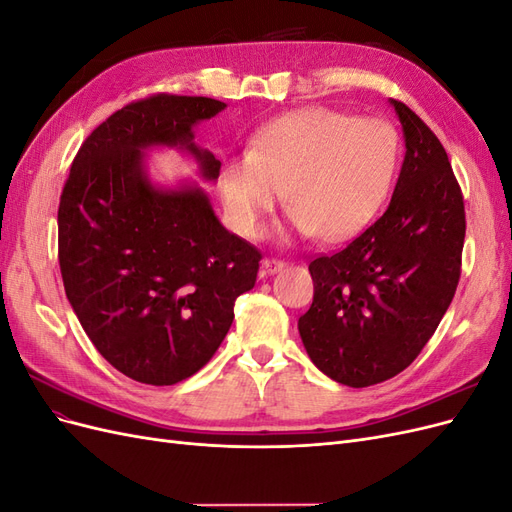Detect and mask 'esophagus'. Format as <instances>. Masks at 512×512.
I'll list each match as a JSON object with an SVG mask.
<instances>
[{
	"label": "esophagus",
	"instance_id": "obj_1",
	"mask_svg": "<svg viewBox=\"0 0 512 512\" xmlns=\"http://www.w3.org/2000/svg\"><path fill=\"white\" fill-rule=\"evenodd\" d=\"M286 267L284 260H277V258H265L262 260V275H273V273H280Z\"/></svg>",
	"mask_w": 512,
	"mask_h": 512
}]
</instances>
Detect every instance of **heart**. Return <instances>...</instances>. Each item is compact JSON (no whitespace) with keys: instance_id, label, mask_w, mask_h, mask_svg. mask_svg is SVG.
Returning a JSON list of instances; mask_svg holds the SVG:
<instances>
[{"instance_id":"b5f03b06","label":"heart","mask_w":512,"mask_h":512,"mask_svg":"<svg viewBox=\"0 0 512 512\" xmlns=\"http://www.w3.org/2000/svg\"><path fill=\"white\" fill-rule=\"evenodd\" d=\"M397 166L399 134L389 121L309 106L258 128L250 151L222 164L218 185L230 226L247 239L265 235L284 190L294 235L344 241L376 218Z\"/></svg>"}]
</instances>
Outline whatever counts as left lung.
<instances>
[{
    "instance_id": "8db88e82",
    "label": "left lung",
    "mask_w": 512,
    "mask_h": 512,
    "mask_svg": "<svg viewBox=\"0 0 512 512\" xmlns=\"http://www.w3.org/2000/svg\"><path fill=\"white\" fill-rule=\"evenodd\" d=\"M406 156L389 207L342 252L312 260L299 335L331 380L363 389L404 371L451 305L466 237L459 183L438 136L389 100Z\"/></svg>"
}]
</instances>
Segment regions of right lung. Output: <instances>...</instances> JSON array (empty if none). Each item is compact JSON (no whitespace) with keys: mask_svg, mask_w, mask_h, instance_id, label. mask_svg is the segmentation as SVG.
Masks as SVG:
<instances>
[{"mask_svg":"<svg viewBox=\"0 0 512 512\" xmlns=\"http://www.w3.org/2000/svg\"><path fill=\"white\" fill-rule=\"evenodd\" d=\"M213 98L158 94L123 106L76 153L57 211L66 297L91 344L128 378L168 386L220 348L260 252L228 232L196 181L160 185L147 153L177 149L203 181L222 162L194 128L222 113Z\"/></svg>","mask_w":512,"mask_h":512,"instance_id":"1","label":"right lung"}]
</instances>
